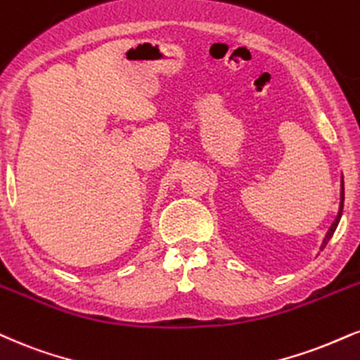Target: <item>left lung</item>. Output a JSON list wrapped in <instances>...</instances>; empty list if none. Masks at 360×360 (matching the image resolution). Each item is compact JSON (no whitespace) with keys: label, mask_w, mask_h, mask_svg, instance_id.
Returning a JSON list of instances; mask_svg holds the SVG:
<instances>
[{"label":"left lung","mask_w":360,"mask_h":360,"mask_svg":"<svg viewBox=\"0 0 360 360\" xmlns=\"http://www.w3.org/2000/svg\"><path fill=\"white\" fill-rule=\"evenodd\" d=\"M342 210H344V184H342V191H340V207H339V214H337L335 221L332 223L330 229H328V231H327V235H326V240H323V243H322V250L326 248L327 243H328V240H330V238L333 236V233H335L337 226H339V221H340V218H342Z\"/></svg>","instance_id":"8db88e82"}]
</instances>
